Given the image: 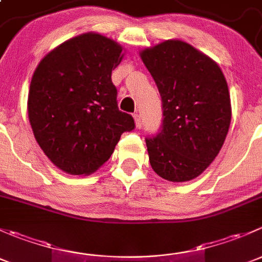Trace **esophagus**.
<instances>
[{
  "instance_id": "34e87169",
  "label": "esophagus",
  "mask_w": 262,
  "mask_h": 262,
  "mask_svg": "<svg viewBox=\"0 0 262 262\" xmlns=\"http://www.w3.org/2000/svg\"><path fill=\"white\" fill-rule=\"evenodd\" d=\"M134 118V123H136V126L137 128H141L142 126V119H141V115L138 114V113H136V114L133 115Z\"/></svg>"
}]
</instances>
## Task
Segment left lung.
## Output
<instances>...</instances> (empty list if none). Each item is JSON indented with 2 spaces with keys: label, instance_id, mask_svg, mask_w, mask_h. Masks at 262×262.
I'll return each instance as SVG.
<instances>
[{
  "label": "left lung",
  "instance_id": "1",
  "mask_svg": "<svg viewBox=\"0 0 262 262\" xmlns=\"http://www.w3.org/2000/svg\"><path fill=\"white\" fill-rule=\"evenodd\" d=\"M162 99V130L146 139L153 171L172 182L204 172L223 147L231 124L228 84L203 52L170 39L139 52Z\"/></svg>",
  "mask_w": 262,
  "mask_h": 262
}]
</instances>
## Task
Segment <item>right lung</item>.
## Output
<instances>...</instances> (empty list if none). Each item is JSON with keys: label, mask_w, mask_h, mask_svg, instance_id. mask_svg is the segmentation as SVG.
I'll return each mask as SVG.
<instances>
[{"label": "right lung", "mask_w": 262, "mask_h": 262, "mask_svg": "<svg viewBox=\"0 0 262 262\" xmlns=\"http://www.w3.org/2000/svg\"><path fill=\"white\" fill-rule=\"evenodd\" d=\"M123 47L99 33H84L50 50L31 77L28 115L50 162L70 175H90L134 129L119 110L112 72Z\"/></svg>", "instance_id": "add662e5"}]
</instances>
